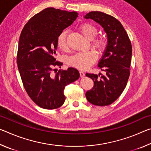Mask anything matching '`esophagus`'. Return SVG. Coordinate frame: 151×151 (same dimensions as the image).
<instances>
[{"label": "esophagus", "instance_id": "1", "mask_svg": "<svg viewBox=\"0 0 151 151\" xmlns=\"http://www.w3.org/2000/svg\"><path fill=\"white\" fill-rule=\"evenodd\" d=\"M80 76H81V78H83V77H84V76H85V73H84V72H83V71H80Z\"/></svg>", "mask_w": 151, "mask_h": 151}]
</instances>
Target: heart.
Listing matches in <instances>:
<instances>
[{
  "label": "heart",
  "mask_w": 151,
  "mask_h": 151,
  "mask_svg": "<svg viewBox=\"0 0 151 151\" xmlns=\"http://www.w3.org/2000/svg\"><path fill=\"white\" fill-rule=\"evenodd\" d=\"M81 32L84 37L88 40H93L92 45L94 48L99 53H103L106 47V40L102 37H95L98 32L96 28L94 25L88 23H85L81 25L79 28ZM67 31L63 30L61 32L57 38V45L58 48L62 50L67 49L66 42ZM96 60V55L93 51H88L85 52L77 53L68 58V65L79 70H86L94 63Z\"/></svg>",
  "instance_id": "b5f03b06"
}]
</instances>
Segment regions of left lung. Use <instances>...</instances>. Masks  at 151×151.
<instances>
[{"mask_svg": "<svg viewBox=\"0 0 151 151\" xmlns=\"http://www.w3.org/2000/svg\"><path fill=\"white\" fill-rule=\"evenodd\" d=\"M84 18L100 24L107 37L106 49L98 63L99 67L105 71L106 75L99 78L95 74L86 73V76L94 81V86L85 95L89 103L94 105H109L119 98L126 87L130 75L131 43L122 24L111 15L93 11Z\"/></svg>", "mask_w": 151, "mask_h": 151, "instance_id": "left-lung-1", "label": "left lung"}]
</instances>
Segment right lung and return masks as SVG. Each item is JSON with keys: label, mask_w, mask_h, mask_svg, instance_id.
Returning <instances> with one entry per match:
<instances>
[{"label": "right lung", "mask_w": 151, "mask_h": 151, "mask_svg": "<svg viewBox=\"0 0 151 151\" xmlns=\"http://www.w3.org/2000/svg\"><path fill=\"white\" fill-rule=\"evenodd\" d=\"M77 17L76 12L49 7L32 17L20 34L18 68L27 94L42 109H55L62 106L65 101V86L80 77L75 68L53 69L54 66L61 68L63 65L55 58L58 36Z\"/></svg>", "instance_id": "obj_1"}]
</instances>
